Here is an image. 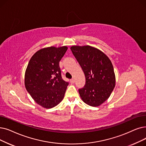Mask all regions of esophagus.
Here are the masks:
<instances>
[{"mask_svg": "<svg viewBox=\"0 0 146 146\" xmlns=\"http://www.w3.org/2000/svg\"><path fill=\"white\" fill-rule=\"evenodd\" d=\"M70 82L72 84H74V79H72L71 80H70Z\"/></svg>", "mask_w": 146, "mask_h": 146, "instance_id": "34e87169", "label": "esophagus"}]
</instances>
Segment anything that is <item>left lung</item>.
Wrapping results in <instances>:
<instances>
[{
	"mask_svg": "<svg viewBox=\"0 0 146 146\" xmlns=\"http://www.w3.org/2000/svg\"><path fill=\"white\" fill-rule=\"evenodd\" d=\"M70 49L86 78L85 86L79 90L86 104L98 107L109 98L116 85L112 63L103 52L89 45H74Z\"/></svg>",
	"mask_w": 146,
	"mask_h": 146,
	"instance_id": "8db88e82",
	"label": "left lung"
}]
</instances>
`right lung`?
I'll return each mask as SVG.
<instances>
[{"instance_id": "right-lung-1", "label": "right lung", "mask_w": 146, "mask_h": 146, "mask_svg": "<svg viewBox=\"0 0 146 146\" xmlns=\"http://www.w3.org/2000/svg\"><path fill=\"white\" fill-rule=\"evenodd\" d=\"M68 48L50 46L31 56L25 72L24 85L35 102L45 109L57 106L64 97L68 83L61 78L59 62Z\"/></svg>"}]
</instances>
